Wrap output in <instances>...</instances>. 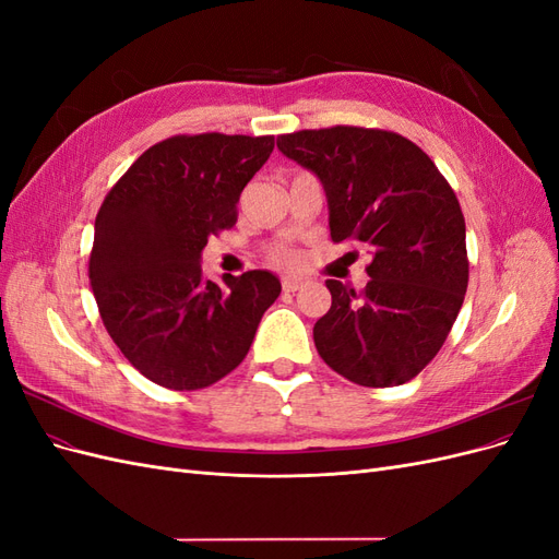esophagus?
<instances>
[{"label": "esophagus", "mask_w": 559, "mask_h": 559, "mask_svg": "<svg viewBox=\"0 0 559 559\" xmlns=\"http://www.w3.org/2000/svg\"><path fill=\"white\" fill-rule=\"evenodd\" d=\"M282 286H284V292L294 294V292L302 289V280H300V277H294V275H286V277H282Z\"/></svg>", "instance_id": "1"}]
</instances>
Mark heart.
Listing matches in <instances>:
<instances>
[{"mask_svg":"<svg viewBox=\"0 0 559 559\" xmlns=\"http://www.w3.org/2000/svg\"><path fill=\"white\" fill-rule=\"evenodd\" d=\"M277 261L282 263V265H286V267H296L298 263H300V257L296 251H280L277 253Z\"/></svg>","mask_w":559,"mask_h":559,"instance_id":"b5f03b06","label":"heart"}]
</instances>
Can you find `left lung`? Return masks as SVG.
Wrapping results in <instances>:
<instances>
[{
	"label": "left lung",
	"instance_id": "8db88e82",
	"mask_svg": "<svg viewBox=\"0 0 559 559\" xmlns=\"http://www.w3.org/2000/svg\"><path fill=\"white\" fill-rule=\"evenodd\" d=\"M277 148L319 179L333 242L357 240L370 253L361 294L326 280L331 310L314 324L321 359L364 386L413 380L443 347L468 284L450 183L417 144L386 130H300Z\"/></svg>",
	"mask_w": 559,
	"mask_h": 559
}]
</instances>
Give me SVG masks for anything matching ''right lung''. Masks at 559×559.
<instances>
[{"label": "right lung", "mask_w": 559, "mask_h": 559, "mask_svg": "<svg viewBox=\"0 0 559 559\" xmlns=\"http://www.w3.org/2000/svg\"><path fill=\"white\" fill-rule=\"evenodd\" d=\"M273 148L275 138L179 134L144 151L99 207L93 294L111 341L151 382L183 392L222 380L277 300L282 284L267 270L216 284L200 265Z\"/></svg>", "instance_id": "1"}]
</instances>
